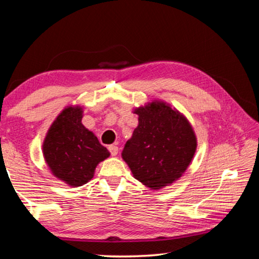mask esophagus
<instances>
[{
    "mask_svg": "<svg viewBox=\"0 0 259 259\" xmlns=\"http://www.w3.org/2000/svg\"><path fill=\"white\" fill-rule=\"evenodd\" d=\"M108 151H109V153H111L113 156H115L117 153H119V147L115 146V145H109L108 146Z\"/></svg>",
    "mask_w": 259,
    "mask_h": 259,
    "instance_id": "obj_1",
    "label": "esophagus"
}]
</instances>
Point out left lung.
<instances>
[{"label":"left lung","mask_w":259,"mask_h":259,"mask_svg":"<svg viewBox=\"0 0 259 259\" xmlns=\"http://www.w3.org/2000/svg\"><path fill=\"white\" fill-rule=\"evenodd\" d=\"M138 126L125 143L122 159L134 177L151 190L170 185L186 171L196 151L190 122L160 100L135 109Z\"/></svg>","instance_id":"left-lung-1"}]
</instances>
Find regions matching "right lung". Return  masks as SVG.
Segmentation results:
<instances>
[{
    "instance_id": "obj_1",
    "label": "right lung",
    "mask_w": 259,
    "mask_h": 259,
    "mask_svg": "<svg viewBox=\"0 0 259 259\" xmlns=\"http://www.w3.org/2000/svg\"><path fill=\"white\" fill-rule=\"evenodd\" d=\"M82 113L80 106L65 108L43 142V156L52 175L73 187L89 182L99 162L109 156L107 148L82 124Z\"/></svg>"
}]
</instances>
